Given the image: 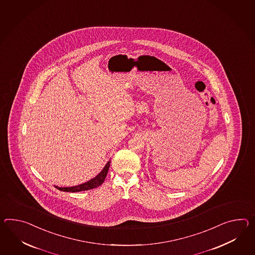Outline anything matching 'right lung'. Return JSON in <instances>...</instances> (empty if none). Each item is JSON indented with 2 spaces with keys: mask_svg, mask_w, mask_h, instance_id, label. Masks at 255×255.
<instances>
[{
  "mask_svg": "<svg viewBox=\"0 0 255 255\" xmlns=\"http://www.w3.org/2000/svg\"><path fill=\"white\" fill-rule=\"evenodd\" d=\"M110 166H111V161H109L106 164L105 167L103 168V169L101 170V172L99 175H97L92 180H88L87 182L80 184V185L73 187H63V188L62 187H55L60 191L69 192V193H77V192L87 191V190H91V189H94V188H97V187L100 186L104 182L105 178L107 177V174H108V171H109Z\"/></svg>",
  "mask_w": 255,
  "mask_h": 255,
  "instance_id": "add662e5",
  "label": "right lung"
}]
</instances>
